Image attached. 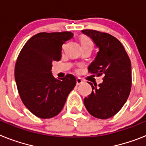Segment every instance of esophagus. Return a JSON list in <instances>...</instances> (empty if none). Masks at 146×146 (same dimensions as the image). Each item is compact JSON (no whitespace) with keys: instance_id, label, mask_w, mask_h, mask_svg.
I'll return each instance as SVG.
<instances>
[{"instance_id":"1","label":"esophagus","mask_w":146,"mask_h":146,"mask_svg":"<svg viewBox=\"0 0 146 146\" xmlns=\"http://www.w3.org/2000/svg\"><path fill=\"white\" fill-rule=\"evenodd\" d=\"M82 83H83V81L80 78H77V80H76V84H77V86H80V85L82 84Z\"/></svg>"}]
</instances>
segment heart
I'll list each match as a JSON object with an SVG mask.
<instances>
[{
	"instance_id": "b5f03b06",
	"label": "heart",
	"mask_w": 146,
	"mask_h": 146,
	"mask_svg": "<svg viewBox=\"0 0 146 146\" xmlns=\"http://www.w3.org/2000/svg\"><path fill=\"white\" fill-rule=\"evenodd\" d=\"M80 41L82 47H90V48L92 49L94 47V42L87 36H84V35L81 36L80 38Z\"/></svg>"
}]
</instances>
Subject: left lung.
<instances>
[{"instance_id": "left-lung-1", "label": "left lung", "mask_w": 146, "mask_h": 146, "mask_svg": "<svg viewBox=\"0 0 146 146\" xmlns=\"http://www.w3.org/2000/svg\"><path fill=\"white\" fill-rule=\"evenodd\" d=\"M92 39L99 52L88 66L89 72L102 76L99 86L88 83L91 94L84 99L88 113L100 119L111 118L122 108L129 96L131 86V66L129 58L119 40L112 35L82 30Z\"/></svg>"}]
</instances>
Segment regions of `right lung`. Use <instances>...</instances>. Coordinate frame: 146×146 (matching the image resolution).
Instances as JSON below:
<instances>
[{
  "instance_id": "obj_1",
  "label": "right lung",
  "mask_w": 146,
  "mask_h": 146,
  "mask_svg": "<svg viewBox=\"0 0 146 146\" xmlns=\"http://www.w3.org/2000/svg\"><path fill=\"white\" fill-rule=\"evenodd\" d=\"M71 32L39 33L25 43L16 62L15 77L23 104L36 116L50 118L62 110L76 85L72 74L58 80L52 74L53 60L61 58L62 45Z\"/></svg>"
}]
</instances>
